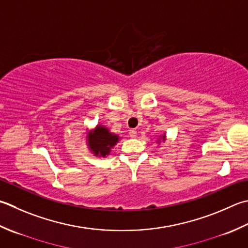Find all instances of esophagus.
I'll list each match as a JSON object with an SVG mask.
<instances>
[{
  "label": "esophagus",
  "instance_id": "esophagus-1",
  "mask_svg": "<svg viewBox=\"0 0 248 248\" xmlns=\"http://www.w3.org/2000/svg\"><path fill=\"white\" fill-rule=\"evenodd\" d=\"M129 135H130L131 138H135V137H137V131H135V130H130L129 131Z\"/></svg>",
  "mask_w": 248,
  "mask_h": 248
}]
</instances>
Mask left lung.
Returning a JSON list of instances; mask_svg holds the SVG:
<instances>
[{"label":"left lung","mask_w":248,"mask_h":248,"mask_svg":"<svg viewBox=\"0 0 248 248\" xmlns=\"http://www.w3.org/2000/svg\"><path fill=\"white\" fill-rule=\"evenodd\" d=\"M161 138H162V140H164V138H166V137H164V135H162V137H161Z\"/></svg>","instance_id":"8db88e82"}]
</instances>
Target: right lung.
Returning a JSON list of instances; mask_svg holds the SVG:
<instances>
[{
  "label": "right lung",
  "instance_id": "1",
  "mask_svg": "<svg viewBox=\"0 0 248 248\" xmlns=\"http://www.w3.org/2000/svg\"><path fill=\"white\" fill-rule=\"evenodd\" d=\"M87 140H88V146L91 153H93L94 156L105 157L110 153V149L117 144L119 137L110 133L108 129L103 125H96V128L87 135Z\"/></svg>",
  "mask_w": 248,
  "mask_h": 248
}]
</instances>
